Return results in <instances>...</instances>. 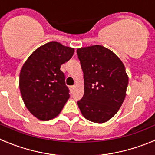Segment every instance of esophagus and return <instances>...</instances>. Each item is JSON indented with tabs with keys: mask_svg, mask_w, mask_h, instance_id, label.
<instances>
[{
	"mask_svg": "<svg viewBox=\"0 0 155 155\" xmlns=\"http://www.w3.org/2000/svg\"><path fill=\"white\" fill-rule=\"evenodd\" d=\"M75 85H72V86H70V91H71V92H73V90L75 89Z\"/></svg>",
	"mask_w": 155,
	"mask_h": 155,
	"instance_id": "1",
	"label": "esophagus"
}]
</instances>
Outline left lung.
<instances>
[{
  "label": "left lung",
  "instance_id": "obj_1",
  "mask_svg": "<svg viewBox=\"0 0 155 155\" xmlns=\"http://www.w3.org/2000/svg\"><path fill=\"white\" fill-rule=\"evenodd\" d=\"M84 74V95L77 102L85 119L107 122L120 108L129 78L125 67L115 54L101 45L77 49Z\"/></svg>",
  "mask_w": 155,
  "mask_h": 155
}]
</instances>
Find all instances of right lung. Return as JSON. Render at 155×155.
Instances as JSON below:
<instances>
[{
  "label": "right lung",
  "instance_id": "add662e5",
  "mask_svg": "<svg viewBox=\"0 0 155 155\" xmlns=\"http://www.w3.org/2000/svg\"><path fill=\"white\" fill-rule=\"evenodd\" d=\"M74 48L57 41L46 43L26 60L19 74V89L27 109L40 120L54 119L70 97L65 76L61 70Z\"/></svg>",
  "mask_w": 155,
  "mask_h": 155
}]
</instances>
